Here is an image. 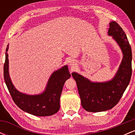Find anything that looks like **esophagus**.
Segmentation results:
<instances>
[{"mask_svg":"<svg viewBox=\"0 0 135 135\" xmlns=\"http://www.w3.org/2000/svg\"><path fill=\"white\" fill-rule=\"evenodd\" d=\"M69 65L70 66H74L75 65V61L74 60H70L69 61Z\"/></svg>","mask_w":135,"mask_h":135,"instance_id":"1","label":"esophagus"}]
</instances>
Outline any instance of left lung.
Returning a JSON list of instances; mask_svg holds the SVG:
<instances>
[{
	"label": "left lung",
	"mask_w": 135,
	"mask_h": 135,
	"mask_svg": "<svg viewBox=\"0 0 135 135\" xmlns=\"http://www.w3.org/2000/svg\"><path fill=\"white\" fill-rule=\"evenodd\" d=\"M109 25L108 35L117 42L123 55L113 79L102 83L92 82L78 73H72L76 81L82 107L88 112H103L112 108L118 103L131 80L132 52L129 41L118 23L113 21Z\"/></svg>",
	"instance_id": "left-lung-1"
}]
</instances>
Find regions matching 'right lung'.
Segmentation results:
<instances>
[{"label":"right lung","instance_id":"obj_1","mask_svg":"<svg viewBox=\"0 0 135 135\" xmlns=\"http://www.w3.org/2000/svg\"><path fill=\"white\" fill-rule=\"evenodd\" d=\"M7 45L4 65V77L14 102L20 109L36 116H49L58 112L60 96L63 85L71 76L67 65L63 66L51 74L45 90L41 94L30 95L17 90L9 76Z\"/></svg>","mask_w":135,"mask_h":135}]
</instances>
